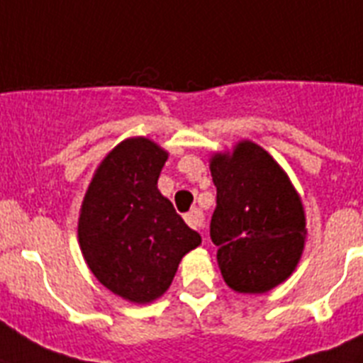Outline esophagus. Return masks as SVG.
Returning a JSON list of instances; mask_svg holds the SVG:
<instances>
[{"label": "esophagus", "instance_id": "1", "mask_svg": "<svg viewBox=\"0 0 363 363\" xmlns=\"http://www.w3.org/2000/svg\"><path fill=\"white\" fill-rule=\"evenodd\" d=\"M184 219H186V223L190 225L191 228H196V230H201L203 225H205V219H203V214H201L199 210H191V212H188V214L184 216Z\"/></svg>", "mask_w": 363, "mask_h": 363}]
</instances>
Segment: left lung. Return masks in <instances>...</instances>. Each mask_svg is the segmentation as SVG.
<instances>
[{"label": "left lung", "mask_w": 363, "mask_h": 363, "mask_svg": "<svg viewBox=\"0 0 363 363\" xmlns=\"http://www.w3.org/2000/svg\"><path fill=\"white\" fill-rule=\"evenodd\" d=\"M216 210L210 238L218 266L238 294H266L294 273L306 238L299 194L260 145L242 140L210 158Z\"/></svg>", "instance_id": "obj_1"}]
</instances>
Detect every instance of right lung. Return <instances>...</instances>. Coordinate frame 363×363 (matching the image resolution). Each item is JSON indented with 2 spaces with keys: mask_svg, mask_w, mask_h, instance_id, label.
<instances>
[{
  "mask_svg": "<svg viewBox=\"0 0 363 363\" xmlns=\"http://www.w3.org/2000/svg\"><path fill=\"white\" fill-rule=\"evenodd\" d=\"M166 160L153 140H123L103 158L81 206L77 234L88 267L130 303L158 299L182 257L201 243L158 190Z\"/></svg>",
  "mask_w": 363,
  "mask_h": 363,
  "instance_id": "add662e5",
  "label": "right lung"
}]
</instances>
